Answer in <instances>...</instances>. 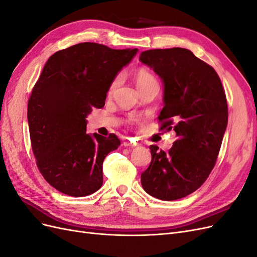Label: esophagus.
Returning <instances> with one entry per match:
<instances>
[{
	"label": "esophagus",
	"mask_w": 257,
	"mask_h": 257,
	"mask_svg": "<svg viewBox=\"0 0 257 257\" xmlns=\"http://www.w3.org/2000/svg\"><path fill=\"white\" fill-rule=\"evenodd\" d=\"M123 145H124V147H132V148L138 146L137 143H132V142H124Z\"/></svg>",
	"instance_id": "esophagus-1"
}]
</instances>
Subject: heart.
Instances as JSON below:
<instances>
[{
    "label": "heart",
    "mask_w": 257,
    "mask_h": 257,
    "mask_svg": "<svg viewBox=\"0 0 257 257\" xmlns=\"http://www.w3.org/2000/svg\"><path fill=\"white\" fill-rule=\"evenodd\" d=\"M134 79L136 82V85L138 87V89L141 90L143 88L148 87V85H151V84H157V79H155V77L148 71V69L142 67V68H138L137 71L134 74ZM120 82V76L115 77V78L111 81L110 85H109V89H108V92L111 93L114 91V89L118 87V84Z\"/></svg>",
    "instance_id": "heart-1"
}]
</instances>
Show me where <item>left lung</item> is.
I'll list each match as a JSON object with an SVG mask.
<instances>
[{
    "label": "left lung",
    "mask_w": 257,
    "mask_h": 257,
    "mask_svg": "<svg viewBox=\"0 0 257 257\" xmlns=\"http://www.w3.org/2000/svg\"><path fill=\"white\" fill-rule=\"evenodd\" d=\"M139 60L162 79L161 128L177 136L167 153L150 146L142 185L155 198L176 200L196 191L214 167L227 126L226 96L214 69L188 49L147 50Z\"/></svg>",
    "instance_id": "8db88e82"
}]
</instances>
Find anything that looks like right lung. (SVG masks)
<instances>
[{
	"mask_svg": "<svg viewBox=\"0 0 257 257\" xmlns=\"http://www.w3.org/2000/svg\"><path fill=\"white\" fill-rule=\"evenodd\" d=\"M137 52L81 43L45 64L29 99L28 122L37 167L61 193L82 197L102 186L103 162L120 141L87 134V116L104 107L111 81Z\"/></svg>",
	"mask_w": 257,
	"mask_h": 257,
	"instance_id": "add662e5",
	"label": "right lung"
}]
</instances>
